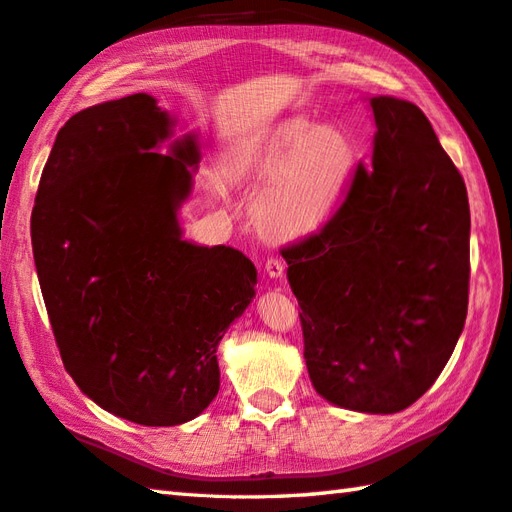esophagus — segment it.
<instances>
[{
    "instance_id": "obj_1",
    "label": "esophagus",
    "mask_w": 512,
    "mask_h": 512,
    "mask_svg": "<svg viewBox=\"0 0 512 512\" xmlns=\"http://www.w3.org/2000/svg\"><path fill=\"white\" fill-rule=\"evenodd\" d=\"M265 271H267V276L269 278H280L285 274V263L280 258H267V263H265Z\"/></svg>"
}]
</instances>
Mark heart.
Here are the masks:
<instances>
[{
    "instance_id": "heart-1",
    "label": "heart",
    "mask_w": 512,
    "mask_h": 512,
    "mask_svg": "<svg viewBox=\"0 0 512 512\" xmlns=\"http://www.w3.org/2000/svg\"><path fill=\"white\" fill-rule=\"evenodd\" d=\"M358 165L356 143L336 125L289 119L232 154L227 174L236 183L263 185L254 203L258 229L276 238H298L331 221ZM218 198V185L207 181Z\"/></svg>"
}]
</instances>
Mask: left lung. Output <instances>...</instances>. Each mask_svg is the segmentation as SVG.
Returning a JSON list of instances; mask_svg holds the SVG:
<instances>
[{
    "instance_id": "obj_1",
    "label": "left lung",
    "mask_w": 512,
    "mask_h": 512,
    "mask_svg": "<svg viewBox=\"0 0 512 512\" xmlns=\"http://www.w3.org/2000/svg\"><path fill=\"white\" fill-rule=\"evenodd\" d=\"M371 165L318 234L283 249L311 384L389 415L433 387L464 329L471 210L462 174L411 101L371 97Z\"/></svg>"
}]
</instances>
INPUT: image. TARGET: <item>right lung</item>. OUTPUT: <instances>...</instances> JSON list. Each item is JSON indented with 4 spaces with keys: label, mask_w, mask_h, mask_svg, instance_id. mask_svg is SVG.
Instances as JSON below:
<instances>
[{
    "label": "right lung",
    "mask_w": 512,
    "mask_h": 512,
    "mask_svg": "<svg viewBox=\"0 0 512 512\" xmlns=\"http://www.w3.org/2000/svg\"><path fill=\"white\" fill-rule=\"evenodd\" d=\"M137 92L59 130L30 216L48 318L83 395L123 420L176 426L216 398V349L256 296V267L185 241L181 205L201 161L194 134Z\"/></svg>",
    "instance_id": "right-lung-1"
}]
</instances>
